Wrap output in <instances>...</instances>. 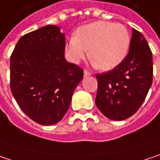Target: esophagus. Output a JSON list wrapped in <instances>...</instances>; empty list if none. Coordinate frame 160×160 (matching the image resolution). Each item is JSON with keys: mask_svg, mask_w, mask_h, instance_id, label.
I'll list each match as a JSON object with an SVG mask.
<instances>
[{"mask_svg": "<svg viewBox=\"0 0 160 160\" xmlns=\"http://www.w3.org/2000/svg\"><path fill=\"white\" fill-rule=\"evenodd\" d=\"M89 75H91V73L88 72V71H86V70H85V71H84V76L86 77V76H89Z\"/></svg>", "mask_w": 160, "mask_h": 160, "instance_id": "34e87169", "label": "esophagus"}]
</instances>
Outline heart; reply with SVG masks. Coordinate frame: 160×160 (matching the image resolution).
Returning <instances> with one entry per match:
<instances>
[{"instance_id": "b5f03b06", "label": "heart", "mask_w": 160, "mask_h": 160, "mask_svg": "<svg viewBox=\"0 0 160 160\" xmlns=\"http://www.w3.org/2000/svg\"><path fill=\"white\" fill-rule=\"evenodd\" d=\"M130 45L127 28L111 22L97 21L77 29L75 36L66 44V53L73 63H78L86 57L103 71L112 70L124 61Z\"/></svg>"}]
</instances>
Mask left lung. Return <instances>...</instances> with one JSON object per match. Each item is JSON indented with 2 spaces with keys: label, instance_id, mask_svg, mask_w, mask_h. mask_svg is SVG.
Segmentation results:
<instances>
[{
  "label": "left lung",
  "instance_id": "obj_1",
  "mask_svg": "<svg viewBox=\"0 0 160 160\" xmlns=\"http://www.w3.org/2000/svg\"><path fill=\"white\" fill-rule=\"evenodd\" d=\"M96 105L112 120H124L141 107L152 85V52L141 32L133 29L129 52L124 61L107 73L96 75Z\"/></svg>",
  "mask_w": 160,
  "mask_h": 160
}]
</instances>
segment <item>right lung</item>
Wrapping results in <instances>:
<instances>
[{
	"label": "right lung",
	"mask_w": 160,
	"mask_h": 160,
	"mask_svg": "<svg viewBox=\"0 0 160 160\" xmlns=\"http://www.w3.org/2000/svg\"><path fill=\"white\" fill-rule=\"evenodd\" d=\"M65 36L56 25L24 34L10 60L11 91L20 108L34 122L51 126L70 107L83 69L66 62Z\"/></svg>",
	"instance_id": "add662e5"
}]
</instances>
